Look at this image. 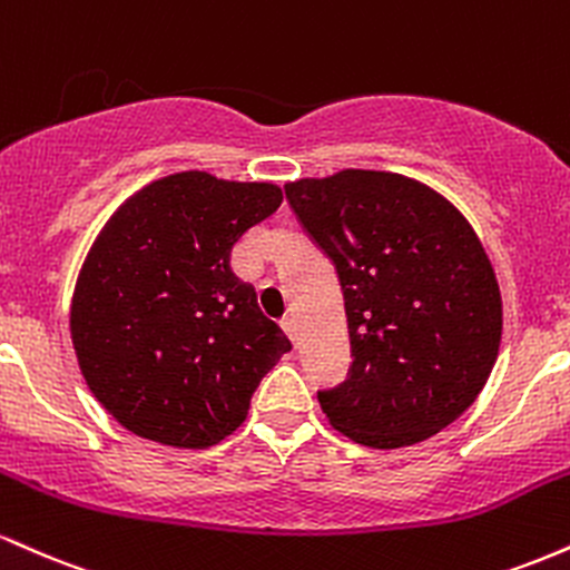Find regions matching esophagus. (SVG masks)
Instances as JSON below:
<instances>
[{
	"label": "esophagus",
	"instance_id": "34e87169",
	"mask_svg": "<svg viewBox=\"0 0 570 570\" xmlns=\"http://www.w3.org/2000/svg\"><path fill=\"white\" fill-rule=\"evenodd\" d=\"M281 326H284V332H286V335H289V340L297 337V335H294V332H297V330H294V318L292 316L281 318Z\"/></svg>",
	"mask_w": 570,
	"mask_h": 570
}]
</instances>
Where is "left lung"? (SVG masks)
<instances>
[{"mask_svg": "<svg viewBox=\"0 0 570 570\" xmlns=\"http://www.w3.org/2000/svg\"><path fill=\"white\" fill-rule=\"evenodd\" d=\"M284 193L345 299L353 364L318 391L332 426L377 450L450 426L488 383L503 324L472 225L440 193L389 171L348 168Z\"/></svg>", "mask_w": 570, "mask_h": 570, "instance_id": "left-lung-1", "label": "left lung"}]
</instances>
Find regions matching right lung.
Returning a JSON list of instances; mask_svg holds the SVG:
<instances>
[{
  "instance_id": "right-lung-1",
  "label": "right lung",
  "mask_w": 570,
  "mask_h": 570,
  "mask_svg": "<svg viewBox=\"0 0 570 570\" xmlns=\"http://www.w3.org/2000/svg\"><path fill=\"white\" fill-rule=\"evenodd\" d=\"M281 200L267 181L181 171L130 195L104 225L69 324L85 383L120 426L203 450L246 421L292 343L230 271V252Z\"/></svg>"
}]
</instances>
